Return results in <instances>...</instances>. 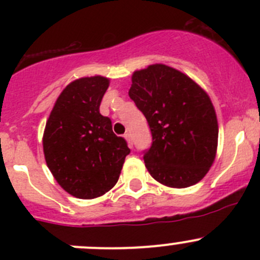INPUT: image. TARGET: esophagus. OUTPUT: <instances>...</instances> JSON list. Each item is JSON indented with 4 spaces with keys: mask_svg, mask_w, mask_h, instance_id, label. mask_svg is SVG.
Segmentation results:
<instances>
[{
    "mask_svg": "<svg viewBox=\"0 0 260 260\" xmlns=\"http://www.w3.org/2000/svg\"><path fill=\"white\" fill-rule=\"evenodd\" d=\"M124 138H125V140H127L128 145L132 147V146H133V142H132V136H131V133H125Z\"/></svg>",
    "mask_w": 260,
    "mask_h": 260,
    "instance_id": "esophagus-1",
    "label": "esophagus"
}]
</instances>
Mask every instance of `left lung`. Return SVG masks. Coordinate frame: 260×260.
Instances as JSON below:
<instances>
[{"label": "left lung", "instance_id": "left-lung-1", "mask_svg": "<svg viewBox=\"0 0 260 260\" xmlns=\"http://www.w3.org/2000/svg\"><path fill=\"white\" fill-rule=\"evenodd\" d=\"M128 94L151 129L152 145L143 156L151 176L176 188L203 180L216 156L219 136L208 93L179 70L153 64L133 73Z\"/></svg>", "mask_w": 260, "mask_h": 260}]
</instances>
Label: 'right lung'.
<instances>
[{"instance_id": "1", "label": "right lung", "mask_w": 260, "mask_h": 260, "mask_svg": "<svg viewBox=\"0 0 260 260\" xmlns=\"http://www.w3.org/2000/svg\"><path fill=\"white\" fill-rule=\"evenodd\" d=\"M109 79L95 75L67 85L55 102L44 131L45 161L52 176L70 195L94 199L119 179L128 148L99 113Z\"/></svg>"}]
</instances>
